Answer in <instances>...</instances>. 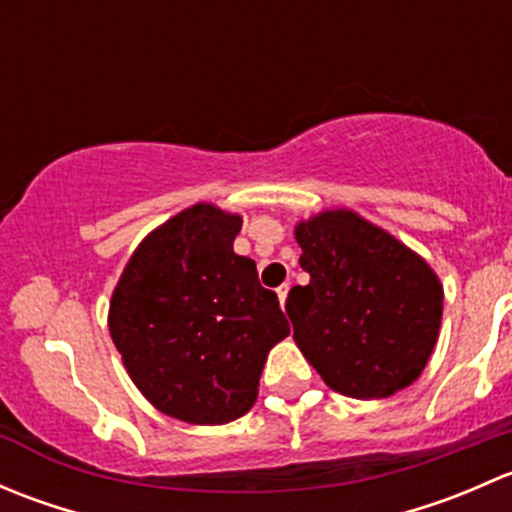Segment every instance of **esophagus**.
I'll return each instance as SVG.
<instances>
[{
  "instance_id": "1",
  "label": "esophagus",
  "mask_w": 512,
  "mask_h": 512,
  "mask_svg": "<svg viewBox=\"0 0 512 512\" xmlns=\"http://www.w3.org/2000/svg\"><path fill=\"white\" fill-rule=\"evenodd\" d=\"M287 292H289V282H285V285H282V287H277V294H280L282 307H285V302H287Z\"/></svg>"
}]
</instances>
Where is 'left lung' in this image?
I'll use <instances>...</instances> for the list:
<instances>
[{
  "mask_svg": "<svg viewBox=\"0 0 512 512\" xmlns=\"http://www.w3.org/2000/svg\"><path fill=\"white\" fill-rule=\"evenodd\" d=\"M309 285L289 289L294 339L327 386L384 399L414 384L438 339L443 287L431 267L349 210L299 223Z\"/></svg>",
  "mask_w": 512,
  "mask_h": 512,
  "instance_id": "obj_1",
  "label": "left lung"
}]
</instances>
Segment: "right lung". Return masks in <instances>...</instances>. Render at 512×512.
<instances>
[{
	"instance_id": "add662e5",
	"label": "right lung",
	"mask_w": 512,
	"mask_h": 512,
	"mask_svg": "<svg viewBox=\"0 0 512 512\" xmlns=\"http://www.w3.org/2000/svg\"><path fill=\"white\" fill-rule=\"evenodd\" d=\"M242 220L198 203L133 252L108 329L141 394L188 423L235 421L257 399L267 352L289 334L250 257L232 252Z\"/></svg>"
}]
</instances>
